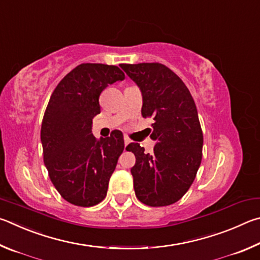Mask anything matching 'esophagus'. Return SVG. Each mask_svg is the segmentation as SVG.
I'll use <instances>...</instances> for the list:
<instances>
[{"label": "esophagus", "instance_id": "esophagus-1", "mask_svg": "<svg viewBox=\"0 0 260 260\" xmlns=\"http://www.w3.org/2000/svg\"><path fill=\"white\" fill-rule=\"evenodd\" d=\"M127 144H130V139H129V137H127V136H124V145H125V146Z\"/></svg>", "mask_w": 260, "mask_h": 260}]
</instances>
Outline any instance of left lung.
<instances>
[{"mask_svg":"<svg viewBox=\"0 0 260 260\" xmlns=\"http://www.w3.org/2000/svg\"><path fill=\"white\" fill-rule=\"evenodd\" d=\"M143 94V117H153V154L137 143L126 151L136 156L131 168L136 197L149 207H166L184 197L202 160L203 134L187 86L160 62L121 63Z\"/></svg>","mask_w":260,"mask_h":260,"instance_id":"8db88e82","label":"left lung"}]
</instances>
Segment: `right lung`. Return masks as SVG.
<instances>
[{
    "instance_id": "1",
    "label": "right lung",
    "mask_w": 260,
    "mask_h": 260,
    "mask_svg": "<svg viewBox=\"0 0 260 260\" xmlns=\"http://www.w3.org/2000/svg\"><path fill=\"white\" fill-rule=\"evenodd\" d=\"M124 77L117 66L81 63L50 97L41 126L44 165L59 194L74 206L92 207L106 198L124 140L118 130L95 139L92 118L103 90Z\"/></svg>"
}]
</instances>
